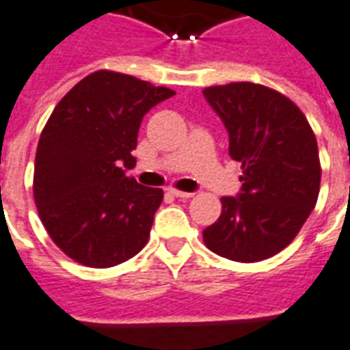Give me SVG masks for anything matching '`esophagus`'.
<instances>
[{
  "label": "esophagus",
  "mask_w": 350,
  "mask_h": 350,
  "mask_svg": "<svg viewBox=\"0 0 350 350\" xmlns=\"http://www.w3.org/2000/svg\"><path fill=\"white\" fill-rule=\"evenodd\" d=\"M168 191H170V195H172V197H176V198H191V197H193V193L174 189V187H172V189H168Z\"/></svg>",
  "instance_id": "34e87169"
}]
</instances>
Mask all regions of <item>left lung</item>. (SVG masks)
<instances>
[{
	"label": "left lung",
	"mask_w": 350,
	"mask_h": 350,
	"mask_svg": "<svg viewBox=\"0 0 350 350\" xmlns=\"http://www.w3.org/2000/svg\"><path fill=\"white\" fill-rule=\"evenodd\" d=\"M242 163V193L221 198L219 219L204 228L206 247L236 262H258L293 242L315 208L321 161L308 118L283 93L253 82L202 90Z\"/></svg>",
	"instance_id": "8db88e82"
}]
</instances>
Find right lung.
Returning <instances> with one entry per match:
<instances>
[{"label": "right lung", "mask_w": 350, "mask_h": 350, "mask_svg": "<svg viewBox=\"0 0 350 350\" xmlns=\"http://www.w3.org/2000/svg\"><path fill=\"white\" fill-rule=\"evenodd\" d=\"M174 92L100 69L56 105L37 144L33 198L65 255L90 268L135 257L150 238L163 189L125 174L144 114Z\"/></svg>", "instance_id": "right-lung-1"}]
</instances>
